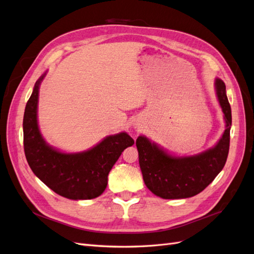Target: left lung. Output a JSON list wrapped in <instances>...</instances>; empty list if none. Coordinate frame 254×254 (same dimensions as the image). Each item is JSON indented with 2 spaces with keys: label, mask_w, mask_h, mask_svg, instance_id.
<instances>
[{
  "label": "left lung",
  "mask_w": 254,
  "mask_h": 254,
  "mask_svg": "<svg viewBox=\"0 0 254 254\" xmlns=\"http://www.w3.org/2000/svg\"><path fill=\"white\" fill-rule=\"evenodd\" d=\"M215 89L224 112L226 130L214 147L195 156L176 157L146 136L136 139L143 180L151 193L163 199L193 197L209 186L224 168L229 153L232 114L225 82L216 78Z\"/></svg>",
  "instance_id": "obj_1"
}]
</instances>
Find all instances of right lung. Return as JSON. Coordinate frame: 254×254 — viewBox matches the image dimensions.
<instances>
[{
	"label": "right lung",
	"instance_id": "obj_1",
	"mask_svg": "<svg viewBox=\"0 0 254 254\" xmlns=\"http://www.w3.org/2000/svg\"><path fill=\"white\" fill-rule=\"evenodd\" d=\"M45 75L36 81L23 118L27 163L38 178L58 195L73 200L96 198L106 190L109 172L122 152L134 141L126 132H120L82 152L65 153L53 148L42 137L37 120L39 88Z\"/></svg>",
	"mask_w": 254,
	"mask_h": 254
}]
</instances>
